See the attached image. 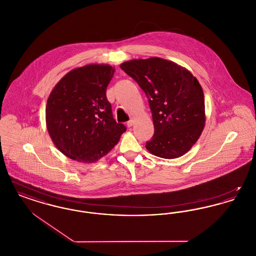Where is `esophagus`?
Masks as SVG:
<instances>
[{"instance_id": "34e87169", "label": "esophagus", "mask_w": 256, "mask_h": 256, "mask_svg": "<svg viewBox=\"0 0 256 256\" xmlns=\"http://www.w3.org/2000/svg\"><path fill=\"white\" fill-rule=\"evenodd\" d=\"M134 122H135V121H134V119H130L128 122H126V126H128V128H132V126L134 124Z\"/></svg>"}]
</instances>
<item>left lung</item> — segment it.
I'll list each match as a JSON object with an SVG mask.
<instances>
[{
    "label": "left lung",
    "mask_w": 256,
    "mask_h": 256,
    "mask_svg": "<svg viewBox=\"0 0 256 256\" xmlns=\"http://www.w3.org/2000/svg\"><path fill=\"white\" fill-rule=\"evenodd\" d=\"M122 70L148 98L154 135L146 148L161 158L182 156L200 138L206 126L202 88L192 73L161 58L122 62Z\"/></svg>",
    "instance_id": "obj_1"
}]
</instances>
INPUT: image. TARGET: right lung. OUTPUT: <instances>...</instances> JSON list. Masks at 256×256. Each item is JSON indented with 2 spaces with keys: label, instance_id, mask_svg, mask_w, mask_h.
I'll return each mask as SVG.
<instances>
[{
  "label": "right lung",
  "instance_id": "right-lung-1",
  "mask_svg": "<svg viewBox=\"0 0 256 256\" xmlns=\"http://www.w3.org/2000/svg\"><path fill=\"white\" fill-rule=\"evenodd\" d=\"M115 73L108 64H88L66 74L50 94L46 126L61 152L95 163L116 146L126 128L113 119L106 87Z\"/></svg>",
  "mask_w": 256,
  "mask_h": 256
}]
</instances>
